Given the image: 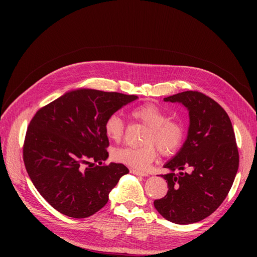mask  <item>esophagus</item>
<instances>
[{"label":"esophagus","mask_w":257,"mask_h":257,"mask_svg":"<svg viewBox=\"0 0 257 257\" xmlns=\"http://www.w3.org/2000/svg\"><path fill=\"white\" fill-rule=\"evenodd\" d=\"M131 173H132V174H134V175H136V176H143V177L148 176V174H147V173L142 172V170H138V169H131Z\"/></svg>","instance_id":"1"}]
</instances>
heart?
<instances>
[{
  "mask_svg": "<svg viewBox=\"0 0 257 257\" xmlns=\"http://www.w3.org/2000/svg\"><path fill=\"white\" fill-rule=\"evenodd\" d=\"M132 118L148 126L142 147H122L114 149L112 159L136 169H146L157 157V148L163 155L176 152L184 142L185 127L181 122L169 120L168 114L160 107L146 104L131 111ZM105 134L115 143L124 135V122L113 113L105 121Z\"/></svg>",
  "mask_w": 257,
  "mask_h": 257,
  "instance_id": "b5f03b06",
  "label": "heart"
}]
</instances>
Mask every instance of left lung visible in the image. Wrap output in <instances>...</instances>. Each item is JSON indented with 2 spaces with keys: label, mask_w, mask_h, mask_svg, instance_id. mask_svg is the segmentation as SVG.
<instances>
[{
  "label": "left lung",
  "mask_w": 257,
  "mask_h": 257,
  "mask_svg": "<svg viewBox=\"0 0 257 257\" xmlns=\"http://www.w3.org/2000/svg\"><path fill=\"white\" fill-rule=\"evenodd\" d=\"M164 100L186 107L190 126L180 151L164 165L170 170L162 175L168 192L154 207L173 223H196L219 208L234 183L239 167L235 133L226 111L203 93L185 91ZM188 168L189 174L183 172Z\"/></svg>",
  "instance_id": "obj_1"
}]
</instances>
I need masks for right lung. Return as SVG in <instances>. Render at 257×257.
<instances>
[{"mask_svg":"<svg viewBox=\"0 0 257 257\" xmlns=\"http://www.w3.org/2000/svg\"><path fill=\"white\" fill-rule=\"evenodd\" d=\"M136 95L93 89L66 92L31 120L23 162L36 190L62 214L82 219L102 209L128 169L107 160L105 121Z\"/></svg>","mask_w":257,"mask_h":257,"instance_id":"add662e5","label":"right lung"}]
</instances>
